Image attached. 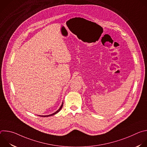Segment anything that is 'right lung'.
I'll return each instance as SVG.
<instances>
[{
  "label": "right lung",
  "instance_id": "1",
  "mask_svg": "<svg viewBox=\"0 0 147 147\" xmlns=\"http://www.w3.org/2000/svg\"><path fill=\"white\" fill-rule=\"evenodd\" d=\"M63 102H62V104H61V107H60V108L56 111V112H55V113H52V114H51V115H45V116H40V115H39V116H42V117H48V116H53V115H55V114H56L57 113H58L61 109V108H62V107H63Z\"/></svg>",
  "mask_w": 147,
  "mask_h": 147
}]
</instances>
